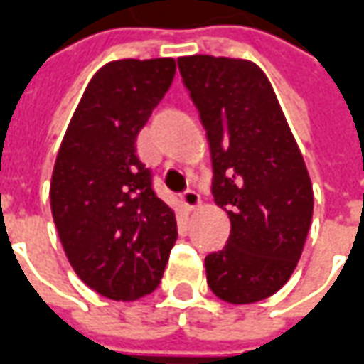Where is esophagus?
I'll return each mask as SVG.
<instances>
[{
  "mask_svg": "<svg viewBox=\"0 0 364 364\" xmlns=\"http://www.w3.org/2000/svg\"><path fill=\"white\" fill-rule=\"evenodd\" d=\"M182 203H184L186 210H196V208L202 205V200H200V194H198V192H194V190H186V192L182 194Z\"/></svg>",
  "mask_w": 364,
  "mask_h": 364,
  "instance_id": "esophagus-1",
  "label": "esophagus"
}]
</instances>
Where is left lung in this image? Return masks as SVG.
Listing matches in <instances>:
<instances>
[{"label": "left lung", "mask_w": 364, "mask_h": 364, "mask_svg": "<svg viewBox=\"0 0 364 364\" xmlns=\"http://www.w3.org/2000/svg\"><path fill=\"white\" fill-rule=\"evenodd\" d=\"M178 68L210 141L228 245L205 257L211 292L229 304L264 300L292 277L314 213L298 143L267 74L251 60L180 56Z\"/></svg>", "instance_id": "obj_1"}]
</instances>
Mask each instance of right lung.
Segmentation results:
<instances>
[{
	"instance_id": "right-lung-1",
	"label": "right lung",
	"mask_w": 364,
	"mask_h": 364,
	"mask_svg": "<svg viewBox=\"0 0 364 364\" xmlns=\"http://www.w3.org/2000/svg\"><path fill=\"white\" fill-rule=\"evenodd\" d=\"M174 58L113 60L90 80L50 180V210L74 272L109 300L161 284L178 231L135 154L139 131L168 92Z\"/></svg>"
}]
</instances>
